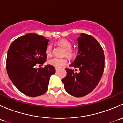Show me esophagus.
Listing matches in <instances>:
<instances>
[{
	"label": "esophagus",
	"instance_id": "esophagus-1",
	"mask_svg": "<svg viewBox=\"0 0 123 123\" xmlns=\"http://www.w3.org/2000/svg\"><path fill=\"white\" fill-rule=\"evenodd\" d=\"M59 68H56L55 69V71H56V73H57V72L59 71Z\"/></svg>",
	"mask_w": 123,
	"mask_h": 123
}]
</instances>
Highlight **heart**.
I'll return each instance as SVG.
<instances>
[{
  "label": "heart",
  "instance_id": "1",
  "mask_svg": "<svg viewBox=\"0 0 123 123\" xmlns=\"http://www.w3.org/2000/svg\"><path fill=\"white\" fill-rule=\"evenodd\" d=\"M58 44L64 48L65 49L64 55H66L68 57L71 59L74 58L75 56L76 52L74 49H72V43L66 38L59 40L58 42ZM46 55L49 56L52 55V46L51 44H49L47 46L46 49ZM68 62L67 58L65 56L62 57V58H51L48 61V63L52 66L56 68H60L66 65Z\"/></svg>",
  "mask_w": 123,
  "mask_h": 123
}]
</instances>
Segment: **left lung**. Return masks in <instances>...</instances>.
I'll use <instances>...</instances> for the list:
<instances>
[{"label":"left lung","instance_id":"obj_1","mask_svg":"<svg viewBox=\"0 0 123 123\" xmlns=\"http://www.w3.org/2000/svg\"><path fill=\"white\" fill-rule=\"evenodd\" d=\"M78 55L70 66L78 68H66L67 75L62 80L67 92L75 97L90 93L98 85L104 69L105 56L99 42L93 36L81 33L77 38Z\"/></svg>","mask_w":123,"mask_h":123}]
</instances>
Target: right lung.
<instances>
[{"mask_svg":"<svg viewBox=\"0 0 123 123\" xmlns=\"http://www.w3.org/2000/svg\"><path fill=\"white\" fill-rule=\"evenodd\" d=\"M49 40L36 33H29L15 40L7 54L6 69L13 85L21 93L31 97L45 93L50 76L55 68L50 65L36 68L46 61V49Z\"/></svg>","mask_w":123,"mask_h":123,"instance_id":"add662e5","label":"right lung"}]
</instances>
